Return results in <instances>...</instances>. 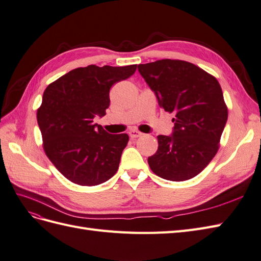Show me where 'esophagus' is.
I'll return each instance as SVG.
<instances>
[{"label": "esophagus", "instance_id": "esophagus-1", "mask_svg": "<svg viewBox=\"0 0 261 261\" xmlns=\"http://www.w3.org/2000/svg\"><path fill=\"white\" fill-rule=\"evenodd\" d=\"M142 135H143V133H141L140 131H138V130H131V131L129 132V136H130V138H132V139L139 138V137H141Z\"/></svg>", "mask_w": 261, "mask_h": 261}]
</instances>
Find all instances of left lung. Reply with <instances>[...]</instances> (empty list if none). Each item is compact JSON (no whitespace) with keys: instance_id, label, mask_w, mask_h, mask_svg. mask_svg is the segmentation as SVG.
I'll use <instances>...</instances> for the list:
<instances>
[{"instance_id":"left-lung-1","label":"left lung","mask_w":261,"mask_h":261,"mask_svg":"<svg viewBox=\"0 0 261 261\" xmlns=\"http://www.w3.org/2000/svg\"><path fill=\"white\" fill-rule=\"evenodd\" d=\"M138 70L159 106L175 113L172 136H158V151L148 159L152 172L168 181L193 178L216 155L228 118L219 83L196 65L178 59L140 64Z\"/></svg>"}]
</instances>
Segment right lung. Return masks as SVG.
Instances as JSON below:
<instances>
[{
	"instance_id": "1",
	"label": "right lung",
	"mask_w": 261,
	"mask_h": 261,
	"mask_svg": "<svg viewBox=\"0 0 261 261\" xmlns=\"http://www.w3.org/2000/svg\"><path fill=\"white\" fill-rule=\"evenodd\" d=\"M136 69L137 65L79 67L45 89L37 109L44 151L70 182L95 186L116 174L129 136L110 135L93 118L106 115L111 86Z\"/></svg>"
}]
</instances>
